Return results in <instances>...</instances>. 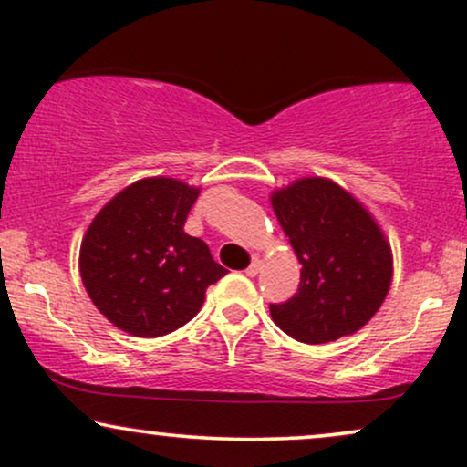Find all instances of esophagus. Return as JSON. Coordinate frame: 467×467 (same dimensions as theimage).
<instances>
[{
	"label": "esophagus",
	"mask_w": 467,
	"mask_h": 467,
	"mask_svg": "<svg viewBox=\"0 0 467 467\" xmlns=\"http://www.w3.org/2000/svg\"><path fill=\"white\" fill-rule=\"evenodd\" d=\"M259 270H261V261L254 259V261H252V264L248 265V270H245V275H248V276H256V275H259Z\"/></svg>",
	"instance_id": "34e87169"
}]
</instances>
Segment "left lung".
<instances>
[{"mask_svg": "<svg viewBox=\"0 0 467 467\" xmlns=\"http://www.w3.org/2000/svg\"><path fill=\"white\" fill-rule=\"evenodd\" d=\"M283 233L303 265L298 292L272 303V320L307 345L356 334L387 298L390 245L367 208L336 182L303 178L272 192Z\"/></svg>", "mask_w": 467, "mask_h": 467, "instance_id": "left-lung-1", "label": "left lung"}]
</instances>
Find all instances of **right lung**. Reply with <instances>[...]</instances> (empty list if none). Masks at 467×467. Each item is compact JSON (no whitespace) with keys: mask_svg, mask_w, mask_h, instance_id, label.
I'll use <instances>...</instances> for the list:
<instances>
[{"mask_svg":"<svg viewBox=\"0 0 467 467\" xmlns=\"http://www.w3.org/2000/svg\"><path fill=\"white\" fill-rule=\"evenodd\" d=\"M200 189L173 178L127 186L94 217L80 244V278L99 312L131 336L158 337L200 312L226 275L202 239L184 233Z\"/></svg>","mask_w":467,"mask_h":467,"instance_id":"add662e5","label":"right lung"}]
</instances>
